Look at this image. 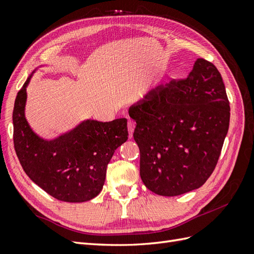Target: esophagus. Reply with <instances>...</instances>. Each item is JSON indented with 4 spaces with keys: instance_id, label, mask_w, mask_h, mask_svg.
I'll use <instances>...</instances> for the list:
<instances>
[{
    "instance_id": "obj_1",
    "label": "esophagus",
    "mask_w": 254,
    "mask_h": 254,
    "mask_svg": "<svg viewBox=\"0 0 254 254\" xmlns=\"http://www.w3.org/2000/svg\"><path fill=\"white\" fill-rule=\"evenodd\" d=\"M134 128H135V122L133 120L129 119L128 122H127V129H128V136H129V137H132V136H133Z\"/></svg>"
}]
</instances>
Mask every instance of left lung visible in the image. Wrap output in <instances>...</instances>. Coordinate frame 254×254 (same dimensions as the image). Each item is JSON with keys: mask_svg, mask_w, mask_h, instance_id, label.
<instances>
[{"mask_svg": "<svg viewBox=\"0 0 254 254\" xmlns=\"http://www.w3.org/2000/svg\"><path fill=\"white\" fill-rule=\"evenodd\" d=\"M136 121L140 177L153 193L198 189L217 165L230 125V103L217 67L197 59L185 79L151 89L128 108Z\"/></svg>", "mask_w": 254, "mask_h": 254, "instance_id": "left-lung-1", "label": "left lung"}]
</instances>
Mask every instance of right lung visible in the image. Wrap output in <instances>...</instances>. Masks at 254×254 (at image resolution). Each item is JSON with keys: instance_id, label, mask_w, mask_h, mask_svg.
<instances>
[{"instance_id": "right-lung-1", "label": "right lung", "mask_w": 254, "mask_h": 254, "mask_svg": "<svg viewBox=\"0 0 254 254\" xmlns=\"http://www.w3.org/2000/svg\"><path fill=\"white\" fill-rule=\"evenodd\" d=\"M19 91L12 112L14 146L29 178L51 196L68 203H82L102 191L106 168L116 149L127 140V120L81 121L54 139H44L25 118L27 87Z\"/></svg>"}]
</instances>
